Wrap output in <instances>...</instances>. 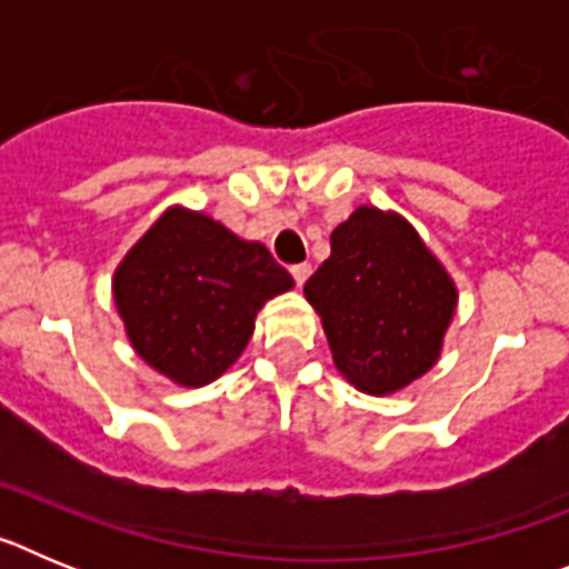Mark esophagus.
I'll list each match as a JSON object with an SVG mask.
<instances>
[{
	"mask_svg": "<svg viewBox=\"0 0 569 569\" xmlns=\"http://www.w3.org/2000/svg\"><path fill=\"white\" fill-rule=\"evenodd\" d=\"M290 273H293L296 284H305V281L310 279V273H313V268H310L308 261H301V264H293V268H290Z\"/></svg>",
	"mask_w": 569,
	"mask_h": 569,
	"instance_id": "obj_1",
	"label": "esophagus"
}]
</instances>
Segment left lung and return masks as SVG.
<instances>
[{
	"label": "left lung",
	"mask_w": 569,
	"mask_h": 569,
	"mask_svg": "<svg viewBox=\"0 0 569 569\" xmlns=\"http://www.w3.org/2000/svg\"><path fill=\"white\" fill-rule=\"evenodd\" d=\"M305 299L336 370L361 393L393 396L439 361L459 288L405 216L359 204L330 233Z\"/></svg>",
	"instance_id": "obj_1"
}]
</instances>
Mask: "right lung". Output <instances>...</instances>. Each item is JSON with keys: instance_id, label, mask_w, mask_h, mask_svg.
Listing matches in <instances>:
<instances>
[{"instance_id": "add662e5", "label": "right lung", "mask_w": 569, "mask_h": 569, "mask_svg": "<svg viewBox=\"0 0 569 569\" xmlns=\"http://www.w3.org/2000/svg\"><path fill=\"white\" fill-rule=\"evenodd\" d=\"M293 276L261 241L202 210H164L113 270V301L130 347L179 387H204L236 365L273 296Z\"/></svg>"}]
</instances>
